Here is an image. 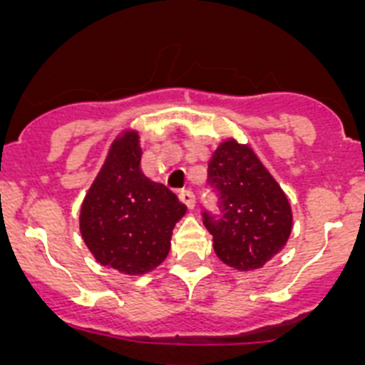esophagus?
I'll list each match as a JSON object with an SVG mask.
<instances>
[{
	"label": "esophagus",
	"instance_id": "34e87169",
	"mask_svg": "<svg viewBox=\"0 0 365 365\" xmlns=\"http://www.w3.org/2000/svg\"><path fill=\"white\" fill-rule=\"evenodd\" d=\"M179 199L180 202L188 206V208H193V206H195V195H193L192 190H182V192H179Z\"/></svg>",
	"mask_w": 365,
	"mask_h": 365
}]
</instances>
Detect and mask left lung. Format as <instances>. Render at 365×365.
<instances>
[{"label": "left lung", "mask_w": 365, "mask_h": 365, "mask_svg": "<svg viewBox=\"0 0 365 365\" xmlns=\"http://www.w3.org/2000/svg\"><path fill=\"white\" fill-rule=\"evenodd\" d=\"M215 208L202 210L222 263L237 270L259 269L291 235L292 214L285 193L248 146L222 143L208 164Z\"/></svg>", "instance_id": "8db88e82"}]
</instances>
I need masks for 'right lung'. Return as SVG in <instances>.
Masks as SVG:
<instances>
[{
    "label": "right lung",
    "mask_w": 365,
    "mask_h": 365,
    "mask_svg": "<svg viewBox=\"0 0 365 365\" xmlns=\"http://www.w3.org/2000/svg\"><path fill=\"white\" fill-rule=\"evenodd\" d=\"M185 212L175 193L140 172L138 135L130 131L113 144L86 195L80 232L100 265L144 274L166 259L172 230Z\"/></svg>",
    "instance_id": "right-lung-1"
}]
</instances>
